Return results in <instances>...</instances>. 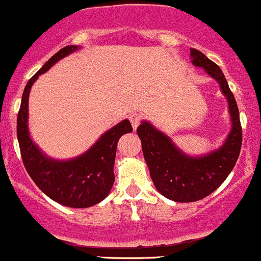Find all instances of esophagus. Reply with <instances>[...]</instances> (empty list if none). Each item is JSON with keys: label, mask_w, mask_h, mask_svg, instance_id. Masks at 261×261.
I'll return each instance as SVG.
<instances>
[{"label": "esophagus", "mask_w": 261, "mask_h": 261, "mask_svg": "<svg viewBox=\"0 0 261 261\" xmlns=\"http://www.w3.org/2000/svg\"><path fill=\"white\" fill-rule=\"evenodd\" d=\"M141 119H142V115L139 114V113H133V114L129 115V120L132 123V127H133V129H137L138 124L141 123Z\"/></svg>", "instance_id": "1"}]
</instances>
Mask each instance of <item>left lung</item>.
I'll use <instances>...</instances> for the list:
<instances>
[{"instance_id": "left-lung-1", "label": "left lung", "mask_w": 261, "mask_h": 261, "mask_svg": "<svg viewBox=\"0 0 261 261\" xmlns=\"http://www.w3.org/2000/svg\"><path fill=\"white\" fill-rule=\"evenodd\" d=\"M190 58L195 67L203 68L218 82L228 102L231 129L222 146L200 156H190L147 120H142L137 128L154 187L167 199L179 203L197 202L221 187L236 165L242 143L239 108L223 72L197 49H190Z\"/></svg>"}]
</instances>
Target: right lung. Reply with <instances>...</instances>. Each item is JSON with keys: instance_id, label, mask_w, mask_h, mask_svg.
Instances as JSON below:
<instances>
[{"instance_id": "obj_1", "label": "right lung", "mask_w": 261, "mask_h": 261, "mask_svg": "<svg viewBox=\"0 0 261 261\" xmlns=\"http://www.w3.org/2000/svg\"><path fill=\"white\" fill-rule=\"evenodd\" d=\"M81 49L67 45L57 51L28 81L17 114V141L22 162L37 187L50 199L64 207L87 208L97 204L109 195L114 184V162L118 141L133 130L129 120L124 119L109 130L80 156L73 159H51L32 139L29 132V94L40 74L64 57Z\"/></svg>"}]
</instances>
